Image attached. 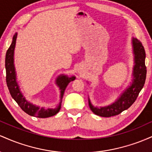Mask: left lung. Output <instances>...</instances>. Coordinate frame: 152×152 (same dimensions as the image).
<instances>
[{
  "label": "left lung",
  "mask_w": 152,
  "mask_h": 152,
  "mask_svg": "<svg viewBox=\"0 0 152 152\" xmlns=\"http://www.w3.org/2000/svg\"><path fill=\"white\" fill-rule=\"evenodd\" d=\"M132 46L134 54L133 80L130 86L122 93L113 104L104 107H96L92 105L88 99V105L95 114L102 117H110L121 114L122 111L134 104L145 83L146 67L145 66L146 53L142 43L137 38H132Z\"/></svg>",
  "instance_id": "8db88e82"
}]
</instances>
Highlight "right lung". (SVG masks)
<instances>
[{"mask_svg": "<svg viewBox=\"0 0 152 152\" xmlns=\"http://www.w3.org/2000/svg\"><path fill=\"white\" fill-rule=\"evenodd\" d=\"M17 33L13 36V41L8 50L6 55V83L12 98L16 102L24 112L30 116H36L38 118H47L54 116L58 112L61 106V100L64 96L66 86L71 81H73L76 78L75 76H69L65 75H61L56 78V83L61 90V102L59 105L55 109H45L39 106L34 105L31 102H28L25 97H23L20 88L16 81V74L14 66V49L16 42Z\"/></svg>", "mask_w": 152, "mask_h": 152, "instance_id": "add662e5", "label": "right lung"}]
</instances>
